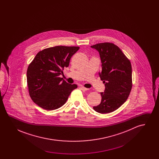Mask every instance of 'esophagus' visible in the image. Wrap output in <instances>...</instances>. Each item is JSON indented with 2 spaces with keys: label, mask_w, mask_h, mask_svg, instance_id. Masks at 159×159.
Segmentation results:
<instances>
[{
  "label": "esophagus",
  "mask_w": 159,
  "mask_h": 159,
  "mask_svg": "<svg viewBox=\"0 0 159 159\" xmlns=\"http://www.w3.org/2000/svg\"><path fill=\"white\" fill-rule=\"evenodd\" d=\"M80 89L83 91H87V90L89 89H88V88H85V87H84V86H80Z\"/></svg>",
  "instance_id": "1"
}]
</instances>
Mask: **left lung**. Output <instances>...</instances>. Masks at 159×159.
Masks as SVG:
<instances>
[{"label":"left lung","mask_w":159,"mask_h":159,"mask_svg":"<svg viewBox=\"0 0 159 159\" xmlns=\"http://www.w3.org/2000/svg\"><path fill=\"white\" fill-rule=\"evenodd\" d=\"M91 48L99 53L102 70L99 75L106 86L104 93H101V103L93 108L99 113H110L123 104L130 93L131 63L121 49L113 43H100Z\"/></svg>","instance_id":"left-lung-1"}]
</instances>
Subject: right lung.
Masks as SVG:
<instances>
[{
	"mask_svg": "<svg viewBox=\"0 0 159 159\" xmlns=\"http://www.w3.org/2000/svg\"><path fill=\"white\" fill-rule=\"evenodd\" d=\"M79 48L57 46L37 53L27 68V82L30 97L38 106L47 110L59 108L77 88V84H69L60 76Z\"/></svg>",
	"mask_w": 159,
	"mask_h": 159,
	"instance_id": "obj_1",
	"label": "right lung"
}]
</instances>
